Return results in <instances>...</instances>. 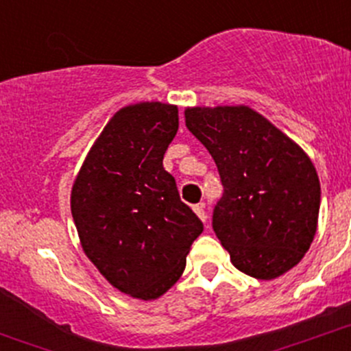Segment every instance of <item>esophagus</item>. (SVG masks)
I'll return each mask as SVG.
<instances>
[{"label": "esophagus", "mask_w": 351, "mask_h": 351, "mask_svg": "<svg viewBox=\"0 0 351 351\" xmlns=\"http://www.w3.org/2000/svg\"><path fill=\"white\" fill-rule=\"evenodd\" d=\"M193 210H194V213H196L197 217L201 218V220H203V221H206V220H208V215H206V211H204V206H203V203H199V204H194V206H193Z\"/></svg>", "instance_id": "1"}]
</instances>
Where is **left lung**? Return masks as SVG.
I'll return each instance as SVG.
<instances>
[{
    "label": "left lung",
    "instance_id": "obj_1",
    "mask_svg": "<svg viewBox=\"0 0 351 351\" xmlns=\"http://www.w3.org/2000/svg\"><path fill=\"white\" fill-rule=\"evenodd\" d=\"M186 126L220 174L211 225L232 265L258 280L292 269L314 241L321 204L304 150L249 107H193Z\"/></svg>",
    "mask_w": 351,
    "mask_h": 351
}]
</instances>
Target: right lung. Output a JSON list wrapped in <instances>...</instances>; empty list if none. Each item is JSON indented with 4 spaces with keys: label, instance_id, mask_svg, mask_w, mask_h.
<instances>
[{
    "label": "right lung",
    "instance_id": "1",
    "mask_svg": "<svg viewBox=\"0 0 351 351\" xmlns=\"http://www.w3.org/2000/svg\"><path fill=\"white\" fill-rule=\"evenodd\" d=\"M177 128L176 106L124 107L104 128L71 191L85 254L110 285L143 300L160 297L179 280L203 232L164 169Z\"/></svg>",
    "mask_w": 351,
    "mask_h": 351
}]
</instances>
